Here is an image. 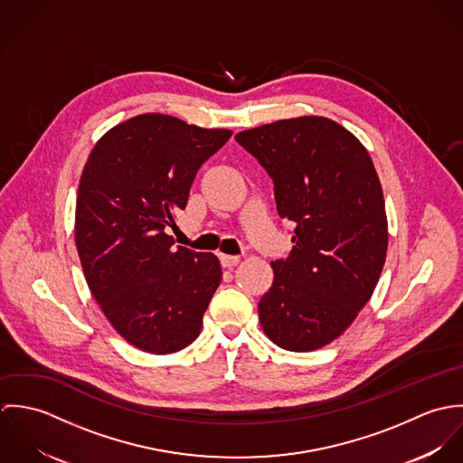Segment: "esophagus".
<instances>
[{"instance_id": "obj_1", "label": "esophagus", "mask_w": 463, "mask_h": 463, "mask_svg": "<svg viewBox=\"0 0 463 463\" xmlns=\"http://www.w3.org/2000/svg\"><path fill=\"white\" fill-rule=\"evenodd\" d=\"M219 260H221L222 267H228V269H230V267H235V265L241 262L239 257H232V255H221Z\"/></svg>"}]
</instances>
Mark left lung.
<instances>
[{
  "label": "left lung",
  "instance_id": "1",
  "mask_svg": "<svg viewBox=\"0 0 463 463\" xmlns=\"http://www.w3.org/2000/svg\"><path fill=\"white\" fill-rule=\"evenodd\" d=\"M274 184L292 250L272 262L259 303L265 335L288 351L319 349L371 299L387 257L380 178L362 142L326 118L283 119L237 133Z\"/></svg>",
  "mask_w": 463,
  "mask_h": 463
}]
</instances>
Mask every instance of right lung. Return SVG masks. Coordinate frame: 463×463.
Listing matches in <instances>:
<instances>
[{
	"mask_svg": "<svg viewBox=\"0 0 463 463\" xmlns=\"http://www.w3.org/2000/svg\"><path fill=\"white\" fill-rule=\"evenodd\" d=\"M232 137L164 114L105 133L81 173L74 239L87 285L135 347L176 353L196 340L222 270L165 228L187 206L199 167Z\"/></svg>",
	"mask_w": 463,
	"mask_h": 463,
	"instance_id": "right-lung-1",
	"label": "right lung"
}]
</instances>
